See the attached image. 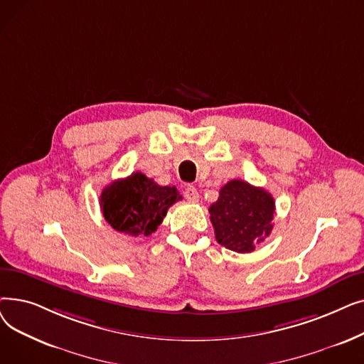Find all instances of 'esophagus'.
Here are the masks:
<instances>
[{
	"label": "esophagus",
	"instance_id": "esophagus-1",
	"mask_svg": "<svg viewBox=\"0 0 364 364\" xmlns=\"http://www.w3.org/2000/svg\"><path fill=\"white\" fill-rule=\"evenodd\" d=\"M184 198L188 200V202H198L199 200V193L198 190L192 186H188L186 190H184Z\"/></svg>",
	"mask_w": 364,
	"mask_h": 364
}]
</instances>
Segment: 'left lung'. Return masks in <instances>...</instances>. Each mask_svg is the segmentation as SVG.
Here are the masks:
<instances>
[{"label":"left lung","mask_w":364,"mask_h":364,"mask_svg":"<svg viewBox=\"0 0 364 364\" xmlns=\"http://www.w3.org/2000/svg\"><path fill=\"white\" fill-rule=\"evenodd\" d=\"M274 211V199L262 187L232 180L221 187L217 202L209 206V218L220 245L246 254L270 236Z\"/></svg>","instance_id":"obj_1"}]
</instances>
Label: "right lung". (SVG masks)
<instances>
[{
    "instance_id": "right-lung-1",
    "label": "right lung",
    "mask_w": 364,
    "mask_h": 364,
    "mask_svg": "<svg viewBox=\"0 0 364 364\" xmlns=\"http://www.w3.org/2000/svg\"><path fill=\"white\" fill-rule=\"evenodd\" d=\"M181 196L176 187L159 186L141 172L117 180L103 188L100 208L105 220L128 236L156 232L169 206Z\"/></svg>"
}]
</instances>
